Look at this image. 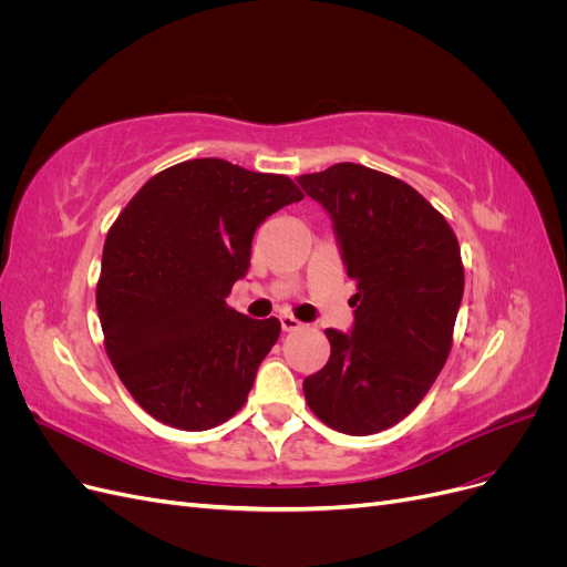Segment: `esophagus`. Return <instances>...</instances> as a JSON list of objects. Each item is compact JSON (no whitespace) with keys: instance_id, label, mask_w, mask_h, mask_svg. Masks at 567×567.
I'll use <instances>...</instances> for the list:
<instances>
[{"instance_id":"esophagus-1","label":"esophagus","mask_w":567,"mask_h":567,"mask_svg":"<svg viewBox=\"0 0 567 567\" xmlns=\"http://www.w3.org/2000/svg\"><path fill=\"white\" fill-rule=\"evenodd\" d=\"M279 321H281V329L284 331H298V329H302V321H298L293 315H281Z\"/></svg>"}]
</instances>
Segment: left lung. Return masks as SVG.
<instances>
[{
    "label": "left lung",
    "instance_id": "1",
    "mask_svg": "<svg viewBox=\"0 0 567 567\" xmlns=\"http://www.w3.org/2000/svg\"><path fill=\"white\" fill-rule=\"evenodd\" d=\"M298 184L331 215L357 281L352 333L326 329L331 357L305 379V400L338 433H381L419 406L447 362L463 296L458 241L416 188L379 169L338 163Z\"/></svg>",
    "mask_w": 567,
    "mask_h": 567
}]
</instances>
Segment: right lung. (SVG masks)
<instances>
[{"mask_svg":"<svg viewBox=\"0 0 567 567\" xmlns=\"http://www.w3.org/2000/svg\"><path fill=\"white\" fill-rule=\"evenodd\" d=\"M296 200L286 175L196 158L151 177L113 221L96 310L115 373L156 421L208 431L246 404L281 321L236 312L227 296L255 229Z\"/></svg>","mask_w":567,"mask_h":567,"instance_id":"right-lung-1","label":"right lung"}]
</instances>
